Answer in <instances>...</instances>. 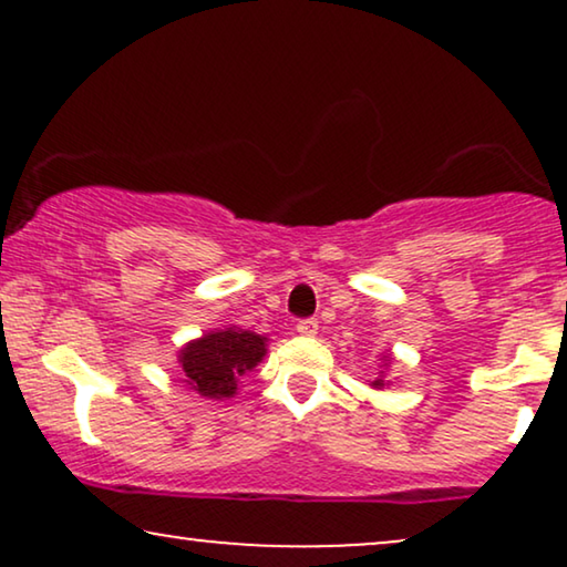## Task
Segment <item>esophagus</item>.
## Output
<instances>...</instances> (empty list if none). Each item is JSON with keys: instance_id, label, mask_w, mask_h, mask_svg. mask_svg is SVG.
<instances>
[{"instance_id": "1", "label": "esophagus", "mask_w": 567, "mask_h": 567, "mask_svg": "<svg viewBox=\"0 0 567 567\" xmlns=\"http://www.w3.org/2000/svg\"><path fill=\"white\" fill-rule=\"evenodd\" d=\"M317 330H320V324H317L315 317H307V320L297 322V332H299V336H305V338L317 336Z\"/></svg>"}]
</instances>
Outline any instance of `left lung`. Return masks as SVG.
Listing matches in <instances>:
<instances>
[{
	"label": "left lung",
	"mask_w": 567,
	"mask_h": 567,
	"mask_svg": "<svg viewBox=\"0 0 567 567\" xmlns=\"http://www.w3.org/2000/svg\"><path fill=\"white\" fill-rule=\"evenodd\" d=\"M371 384H374V386H382L384 382H382V379H377V382H371Z\"/></svg>",
	"instance_id": "1"
}]
</instances>
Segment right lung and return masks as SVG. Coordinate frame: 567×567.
<instances>
[{
	"mask_svg": "<svg viewBox=\"0 0 567 567\" xmlns=\"http://www.w3.org/2000/svg\"><path fill=\"white\" fill-rule=\"evenodd\" d=\"M266 355V338L250 330L227 328L208 332L183 348L181 363L185 382L204 398L221 400L237 392L239 377L258 367Z\"/></svg>",
	"mask_w": 567,
	"mask_h": 567,
	"instance_id": "add662e5",
	"label": "right lung"
}]
</instances>
